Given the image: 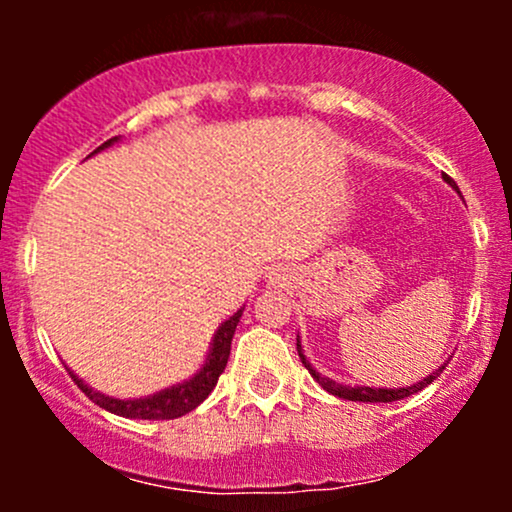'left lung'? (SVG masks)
Instances as JSON below:
<instances>
[{
    "mask_svg": "<svg viewBox=\"0 0 512 512\" xmlns=\"http://www.w3.org/2000/svg\"><path fill=\"white\" fill-rule=\"evenodd\" d=\"M445 182H448V185H452L455 187V182H452L450 178H445ZM296 349H298V356H301V361H303V366L310 370V375H313V378L317 380V383L322 385V390H327L330 392V395H334V397H342V399H351V402H397V399H404V397H409V395H414V392H421L424 390V387H428L433 383V380L438 378L440 373H443L445 370V366H448V361L443 363V366H438L436 370H433L431 375H426L424 380H419V383H414V385H409V387H366V385H342V383H334V380H330V378H325V375L322 373H317V370L310 366L308 363V358H305V354H303V346H301V339H298L296 342Z\"/></svg>",
    "mask_w": 512,
    "mask_h": 512,
    "instance_id": "obj_1",
    "label": "left lung"
}]
</instances>
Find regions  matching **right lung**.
Wrapping results in <instances>:
<instances>
[{"instance_id":"1","label":"right lung","mask_w":512,"mask_h":512,"mask_svg":"<svg viewBox=\"0 0 512 512\" xmlns=\"http://www.w3.org/2000/svg\"><path fill=\"white\" fill-rule=\"evenodd\" d=\"M115 142H120V137L108 139V142L98 146L93 154L108 149V146H113ZM243 310L245 308L236 310V313L228 317L226 322H221L219 330L214 332V339H211V346L207 351V358H204L202 368H199L190 380H182V383L170 385L166 390L154 392V395L134 397V399H117V397L103 395V392L93 390L91 385L84 383L72 368L67 370L69 375H72L74 383L79 385V390H84V395L88 399H93L98 407L110 411V414L125 416V419H149V421L178 419V416H185L190 414L192 409H197L199 404L211 395V390H214L216 383H219V375L223 373V368H226L228 356H231L233 334H236V327L240 322V315H243Z\"/></svg>"}]
</instances>
